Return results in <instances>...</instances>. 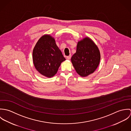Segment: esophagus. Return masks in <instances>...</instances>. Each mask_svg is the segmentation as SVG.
Segmentation results:
<instances>
[{
    "label": "esophagus",
    "instance_id": "esophagus-1",
    "mask_svg": "<svg viewBox=\"0 0 131 131\" xmlns=\"http://www.w3.org/2000/svg\"><path fill=\"white\" fill-rule=\"evenodd\" d=\"M71 55H70L69 56H67V59L68 60H70L71 59Z\"/></svg>",
    "mask_w": 131,
    "mask_h": 131
}]
</instances>
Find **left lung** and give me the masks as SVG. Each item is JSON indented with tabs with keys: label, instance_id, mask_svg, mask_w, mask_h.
Returning <instances> with one entry per match:
<instances>
[{
	"label": "left lung",
	"instance_id": "obj_1",
	"mask_svg": "<svg viewBox=\"0 0 131 131\" xmlns=\"http://www.w3.org/2000/svg\"><path fill=\"white\" fill-rule=\"evenodd\" d=\"M100 60V53L97 45L89 38L79 41L76 52L71 61L77 73L82 77L92 74L97 68Z\"/></svg>",
	"mask_w": 131,
	"mask_h": 131
}]
</instances>
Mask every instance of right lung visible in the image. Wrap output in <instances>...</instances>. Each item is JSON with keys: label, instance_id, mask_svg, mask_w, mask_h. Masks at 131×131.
<instances>
[{"label": "right lung", "instance_id": "1", "mask_svg": "<svg viewBox=\"0 0 131 131\" xmlns=\"http://www.w3.org/2000/svg\"><path fill=\"white\" fill-rule=\"evenodd\" d=\"M65 60L54 38L44 35L39 39L33 51V61L36 69L41 75L52 77Z\"/></svg>", "mask_w": 131, "mask_h": 131}]
</instances>
